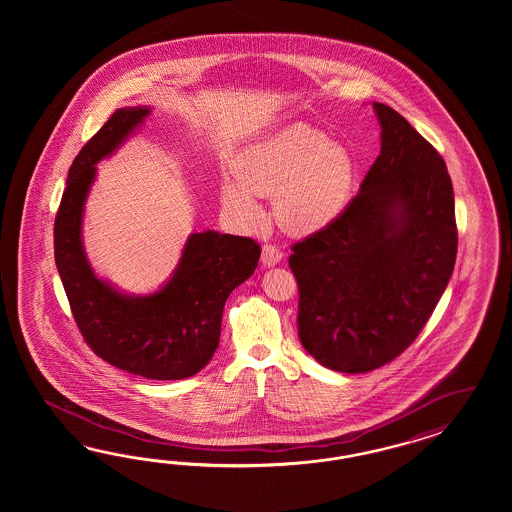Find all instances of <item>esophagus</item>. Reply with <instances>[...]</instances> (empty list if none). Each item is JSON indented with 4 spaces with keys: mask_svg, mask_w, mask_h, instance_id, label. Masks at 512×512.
<instances>
[{
    "mask_svg": "<svg viewBox=\"0 0 512 512\" xmlns=\"http://www.w3.org/2000/svg\"><path fill=\"white\" fill-rule=\"evenodd\" d=\"M281 259H283V251L281 249L276 248V246H270V244H266L263 248V255H261V261H263L264 266H276V264L281 263Z\"/></svg>",
    "mask_w": 512,
    "mask_h": 512,
    "instance_id": "34e87169",
    "label": "esophagus"
}]
</instances>
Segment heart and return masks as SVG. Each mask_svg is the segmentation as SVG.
I'll use <instances>...</instances> for the list:
<instances>
[{
	"instance_id": "1",
	"label": "heart",
	"mask_w": 512,
	"mask_h": 512,
	"mask_svg": "<svg viewBox=\"0 0 512 512\" xmlns=\"http://www.w3.org/2000/svg\"><path fill=\"white\" fill-rule=\"evenodd\" d=\"M357 176V157L349 148L311 125H287L238 155L236 178L221 184V202L238 223L255 227L264 219L257 195H276L279 223L310 234L343 214Z\"/></svg>"
}]
</instances>
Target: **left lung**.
<instances>
[{"instance_id": "left-lung-1", "label": "left lung", "mask_w": 512, "mask_h": 512, "mask_svg": "<svg viewBox=\"0 0 512 512\" xmlns=\"http://www.w3.org/2000/svg\"><path fill=\"white\" fill-rule=\"evenodd\" d=\"M372 107L381 154L343 214L289 257L300 341L321 366L343 373L377 370L415 341L458 248L443 157L402 114Z\"/></svg>"}]
</instances>
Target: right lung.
<instances>
[{
	"label": "right lung",
	"mask_w": 512,
	"mask_h": 512,
	"mask_svg": "<svg viewBox=\"0 0 512 512\" xmlns=\"http://www.w3.org/2000/svg\"><path fill=\"white\" fill-rule=\"evenodd\" d=\"M150 107L118 109L78 152L54 223V255L86 343L114 368L146 379H186L212 360L229 295L255 272V240L217 231L187 236L180 261L157 291L129 295L88 261L82 221L97 163L139 131Z\"/></svg>",
	"instance_id": "1"
}]
</instances>
